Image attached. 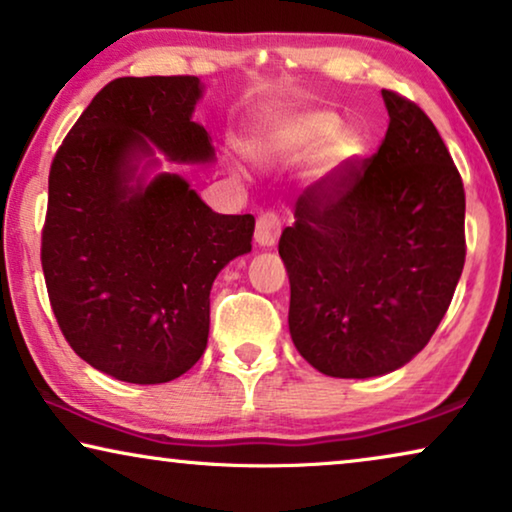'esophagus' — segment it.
Returning <instances> with one entry per match:
<instances>
[{
  "label": "esophagus",
  "instance_id": "esophagus-1",
  "mask_svg": "<svg viewBox=\"0 0 512 512\" xmlns=\"http://www.w3.org/2000/svg\"><path fill=\"white\" fill-rule=\"evenodd\" d=\"M279 235H282V219L275 212H265L256 221V242L258 247H275Z\"/></svg>",
  "mask_w": 512,
  "mask_h": 512
}]
</instances>
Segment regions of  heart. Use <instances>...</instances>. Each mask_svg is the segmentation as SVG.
I'll return each mask as SVG.
<instances>
[{
	"label": "heart",
	"instance_id": "obj_1",
	"mask_svg": "<svg viewBox=\"0 0 512 512\" xmlns=\"http://www.w3.org/2000/svg\"><path fill=\"white\" fill-rule=\"evenodd\" d=\"M319 150L321 172L331 174L359 156L361 142L352 130L342 128L333 111L307 109L277 116L251 132L247 151L265 165H293L307 160Z\"/></svg>",
	"mask_w": 512,
	"mask_h": 512
}]
</instances>
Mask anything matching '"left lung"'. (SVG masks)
Wrapping results in <instances>:
<instances>
[{
  "label": "left lung",
  "instance_id": "8db88e82",
  "mask_svg": "<svg viewBox=\"0 0 512 512\" xmlns=\"http://www.w3.org/2000/svg\"><path fill=\"white\" fill-rule=\"evenodd\" d=\"M389 128L363 163L307 188L279 237L289 331L331 377L387 375L422 352L466 261V195L431 118L382 90Z\"/></svg>",
  "mask_w": 512,
  "mask_h": 512
}]
</instances>
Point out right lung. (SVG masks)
<instances>
[{
    "mask_svg": "<svg viewBox=\"0 0 512 512\" xmlns=\"http://www.w3.org/2000/svg\"><path fill=\"white\" fill-rule=\"evenodd\" d=\"M198 76H123L69 130L48 174L41 268L69 347L132 384H163L207 347L209 291L251 251L254 216L216 214L179 174L212 163V137L193 121ZM147 163L138 172L141 160Z\"/></svg>",
    "mask_w": 512,
    "mask_h": 512,
    "instance_id": "add662e5",
    "label": "right lung"
}]
</instances>
